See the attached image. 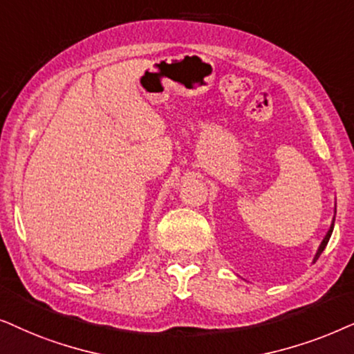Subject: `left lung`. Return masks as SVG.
<instances>
[{
  "mask_svg": "<svg viewBox=\"0 0 354 354\" xmlns=\"http://www.w3.org/2000/svg\"><path fill=\"white\" fill-rule=\"evenodd\" d=\"M332 232H333V223H332V226H330V230H328L327 236H325V238H324V241H322V244H320V248H319V251H317V254H315V261H317V259H319V256H320V254H322V251H324V249H325V246H327L328 239H330V236H332Z\"/></svg>",
  "mask_w": 354,
  "mask_h": 354,
  "instance_id": "1",
  "label": "left lung"
}]
</instances>
